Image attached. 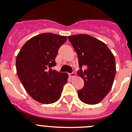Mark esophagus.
I'll list each match as a JSON object with an SVG mask.
<instances>
[{
	"mask_svg": "<svg viewBox=\"0 0 132 132\" xmlns=\"http://www.w3.org/2000/svg\"><path fill=\"white\" fill-rule=\"evenodd\" d=\"M75 76L76 74L75 73H72L70 74V77H71V78H74V77H75Z\"/></svg>",
	"mask_w": 132,
	"mask_h": 132,
	"instance_id": "34e87169",
	"label": "esophagus"
}]
</instances>
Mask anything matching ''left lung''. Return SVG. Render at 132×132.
I'll return each mask as SVG.
<instances>
[{"mask_svg": "<svg viewBox=\"0 0 132 132\" xmlns=\"http://www.w3.org/2000/svg\"><path fill=\"white\" fill-rule=\"evenodd\" d=\"M77 52L82 69L78 75L84 81V88L78 91V96L84 103H100L111 89L116 73L114 54L102 41L87 34L68 36Z\"/></svg>", "mask_w": 132, "mask_h": 132, "instance_id": "left-lung-1", "label": "left lung"}]
</instances>
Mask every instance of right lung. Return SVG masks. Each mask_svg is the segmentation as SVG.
<instances>
[{
    "label": "right lung",
    "instance_id": "1",
    "mask_svg": "<svg viewBox=\"0 0 132 132\" xmlns=\"http://www.w3.org/2000/svg\"><path fill=\"white\" fill-rule=\"evenodd\" d=\"M66 40V36L52 33L38 34L27 41L17 55L18 78L28 94L39 103L57 102L67 82L68 73L48 70L55 66L59 48Z\"/></svg>",
    "mask_w": 132,
    "mask_h": 132
}]
</instances>
